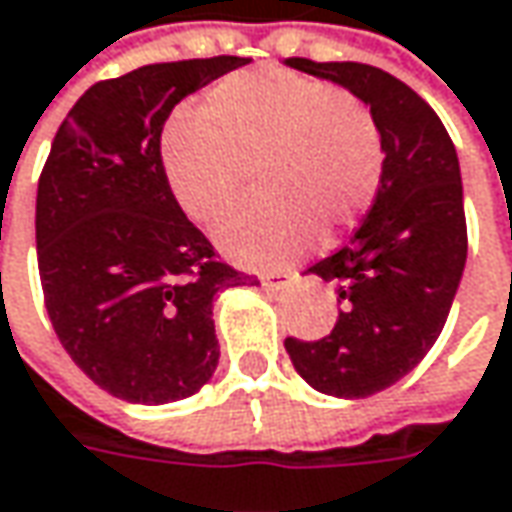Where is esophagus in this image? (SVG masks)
<instances>
[{"label":"esophagus","instance_id":"34e87169","mask_svg":"<svg viewBox=\"0 0 512 512\" xmlns=\"http://www.w3.org/2000/svg\"><path fill=\"white\" fill-rule=\"evenodd\" d=\"M296 279V270H273V273H262V285L265 288H285Z\"/></svg>","mask_w":512,"mask_h":512}]
</instances>
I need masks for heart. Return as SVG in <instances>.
<instances>
[{"label": "heart", "instance_id": "heart-1", "mask_svg": "<svg viewBox=\"0 0 512 512\" xmlns=\"http://www.w3.org/2000/svg\"><path fill=\"white\" fill-rule=\"evenodd\" d=\"M169 190L181 210L213 227L239 201L250 207L218 230L244 265H282L366 216L383 181V138L371 109L328 80L279 65L213 83L198 117H175L161 141Z\"/></svg>", "mask_w": 512, "mask_h": 512}]
</instances>
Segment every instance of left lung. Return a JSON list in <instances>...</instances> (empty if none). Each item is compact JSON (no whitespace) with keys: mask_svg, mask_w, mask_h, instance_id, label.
I'll return each instance as SVG.
<instances>
[{"mask_svg":"<svg viewBox=\"0 0 512 512\" xmlns=\"http://www.w3.org/2000/svg\"><path fill=\"white\" fill-rule=\"evenodd\" d=\"M285 65L357 94L383 138V181L369 216L351 242L308 268L337 285L340 317L320 340H285L314 389L374 395L421 363L449 317L467 262L458 155L435 109L389 71L302 57Z\"/></svg>","mask_w":512,"mask_h":512,"instance_id":"obj_1","label":"left lung"}]
</instances>
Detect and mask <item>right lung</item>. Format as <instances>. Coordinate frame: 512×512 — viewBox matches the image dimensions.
Returning <instances> with one entry per match:
<instances>
[{"mask_svg": "<svg viewBox=\"0 0 512 512\" xmlns=\"http://www.w3.org/2000/svg\"><path fill=\"white\" fill-rule=\"evenodd\" d=\"M239 65L247 60H178L94 83L60 123L39 175L48 320L68 357L120 400L195 395L218 363L213 296L259 282L218 259L161 161L169 112Z\"/></svg>", "mask_w": 512, "mask_h": 512, "instance_id": "obj_1", "label": "right lung"}]
</instances>
